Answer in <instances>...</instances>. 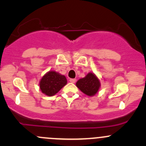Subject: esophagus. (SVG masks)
<instances>
[{
    "label": "esophagus",
    "instance_id": "34e87169",
    "mask_svg": "<svg viewBox=\"0 0 146 146\" xmlns=\"http://www.w3.org/2000/svg\"><path fill=\"white\" fill-rule=\"evenodd\" d=\"M69 81H70V82H71V83H75L76 80H75V79H70Z\"/></svg>",
    "mask_w": 146,
    "mask_h": 146
}]
</instances>
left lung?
Masks as SVG:
<instances>
[{"mask_svg":"<svg viewBox=\"0 0 146 146\" xmlns=\"http://www.w3.org/2000/svg\"><path fill=\"white\" fill-rule=\"evenodd\" d=\"M75 84L83 93L90 97L96 95L101 86L100 79L92 72L87 73L84 78L80 79Z\"/></svg>","mask_w":146,"mask_h":146,"instance_id":"8db88e82","label":"left lung"}]
</instances>
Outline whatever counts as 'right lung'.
<instances>
[{"label":"right lung","mask_w":146,"mask_h":146,"mask_svg":"<svg viewBox=\"0 0 146 146\" xmlns=\"http://www.w3.org/2000/svg\"><path fill=\"white\" fill-rule=\"evenodd\" d=\"M66 84L67 80L64 75L51 70L42 77L39 86L42 93L51 97L58 93Z\"/></svg>","instance_id":"add662e5"}]
</instances>
